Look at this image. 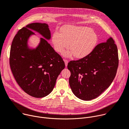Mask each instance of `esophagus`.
Segmentation results:
<instances>
[{"label":"esophagus","instance_id":"34e87169","mask_svg":"<svg viewBox=\"0 0 129 129\" xmlns=\"http://www.w3.org/2000/svg\"><path fill=\"white\" fill-rule=\"evenodd\" d=\"M64 62H65V66H66V67H67V64H68V60H64Z\"/></svg>","mask_w":129,"mask_h":129}]
</instances>
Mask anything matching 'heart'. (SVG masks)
Returning <instances> with one entry per match:
<instances>
[{
  "mask_svg": "<svg viewBox=\"0 0 129 129\" xmlns=\"http://www.w3.org/2000/svg\"><path fill=\"white\" fill-rule=\"evenodd\" d=\"M98 36L92 29L87 27L66 26L62 29V32L56 31L52 38L54 49L62 52L69 47L72 51L66 52L65 56L74 54L77 58H83L89 54L95 48Z\"/></svg>",
  "mask_w": 129,
  "mask_h": 129,
  "instance_id": "obj_1",
  "label": "heart"
}]
</instances>
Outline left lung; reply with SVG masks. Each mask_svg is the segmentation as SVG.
Wrapping results in <instances>:
<instances>
[{
    "mask_svg": "<svg viewBox=\"0 0 129 129\" xmlns=\"http://www.w3.org/2000/svg\"><path fill=\"white\" fill-rule=\"evenodd\" d=\"M118 50L112 38L97 45L87 56L70 61L69 83L78 98L89 101L98 97L114 80L118 66Z\"/></svg>",
    "mask_w": 129,
    "mask_h": 129,
    "instance_id": "obj_1",
    "label": "left lung"
}]
</instances>
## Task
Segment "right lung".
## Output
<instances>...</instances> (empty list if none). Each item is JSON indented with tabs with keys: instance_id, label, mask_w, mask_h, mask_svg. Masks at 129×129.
Listing matches in <instances>:
<instances>
[{
	"instance_id": "obj_1",
	"label": "right lung",
	"mask_w": 129,
	"mask_h": 129,
	"mask_svg": "<svg viewBox=\"0 0 129 129\" xmlns=\"http://www.w3.org/2000/svg\"><path fill=\"white\" fill-rule=\"evenodd\" d=\"M38 33L45 39H40L36 49H30L29 37ZM51 38L48 25L35 22L20 29L12 43L10 54L11 71L19 86L35 98H42L52 91L57 77L65 68L61 56L47 41Z\"/></svg>"
}]
</instances>
